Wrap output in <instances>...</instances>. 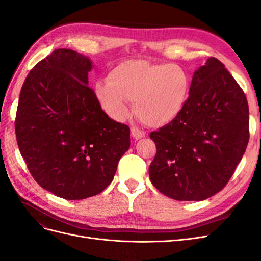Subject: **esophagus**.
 <instances>
[{
    "mask_svg": "<svg viewBox=\"0 0 261 261\" xmlns=\"http://www.w3.org/2000/svg\"><path fill=\"white\" fill-rule=\"evenodd\" d=\"M132 135L135 139H140L145 137V133L143 130L138 129L137 127H132Z\"/></svg>",
    "mask_w": 261,
    "mask_h": 261,
    "instance_id": "obj_1",
    "label": "esophagus"
}]
</instances>
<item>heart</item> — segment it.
I'll return each mask as SVG.
<instances>
[{"instance_id": "obj_1", "label": "heart", "mask_w": 261, "mask_h": 261, "mask_svg": "<svg viewBox=\"0 0 261 261\" xmlns=\"http://www.w3.org/2000/svg\"><path fill=\"white\" fill-rule=\"evenodd\" d=\"M96 97L103 111L115 121L129 114L128 101L140 121L160 127L181 113L189 92V78L176 64L127 61L115 66L108 82L96 85Z\"/></svg>"}]
</instances>
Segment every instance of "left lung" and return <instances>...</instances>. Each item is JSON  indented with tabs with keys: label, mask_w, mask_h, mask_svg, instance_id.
Returning <instances> with one entry per match:
<instances>
[{
	"label": "left lung",
	"mask_w": 261,
	"mask_h": 261,
	"mask_svg": "<svg viewBox=\"0 0 261 261\" xmlns=\"http://www.w3.org/2000/svg\"><path fill=\"white\" fill-rule=\"evenodd\" d=\"M150 138L156 153L149 177L160 193L200 201L224 188L248 144L249 110L223 63L209 58L196 70L183 111Z\"/></svg>",
	"instance_id": "left-lung-1"
}]
</instances>
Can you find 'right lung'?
Returning <instances> with one entry per match:
<instances>
[{
    "label": "right lung",
    "instance_id": "1",
    "mask_svg": "<svg viewBox=\"0 0 261 261\" xmlns=\"http://www.w3.org/2000/svg\"><path fill=\"white\" fill-rule=\"evenodd\" d=\"M91 61L54 50L30 70L17 107L19 151L35 180L68 200L100 194L130 147L127 125L110 118L88 86Z\"/></svg>",
    "mask_w": 261,
    "mask_h": 261
}]
</instances>
